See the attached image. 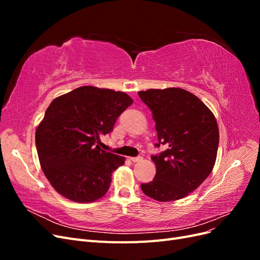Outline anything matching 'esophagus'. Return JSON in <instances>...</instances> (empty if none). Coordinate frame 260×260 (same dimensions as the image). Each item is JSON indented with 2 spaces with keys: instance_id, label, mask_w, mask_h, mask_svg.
I'll return each instance as SVG.
<instances>
[{
  "instance_id": "esophagus-1",
  "label": "esophagus",
  "mask_w": 260,
  "mask_h": 260,
  "mask_svg": "<svg viewBox=\"0 0 260 260\" xmlns=\"http://www.w3.org/2000/svg\"><path fill=\"white\" fill-rule=\"evenodd\" d=\"M130 160L133 162H138L140 160H142V157L141 156H137V157H130Z\"/></svg>"
}]
</instances>
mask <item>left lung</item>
I'll return each instance as SVG.
<instances>
[{
	"instance_id": "1",
	"label": "left lung",
	"mask_w": 260,
	"mask_h": 260,
	"mask_svg": "<svg viewBox=\"0 0 260 260\" xmlns=\"http://www.w3.org/2000/svg\"><path fill=\"white\" fill-rule=\"evenodd\" d=\"M138 94L153 113L158 137L155 146H166V151L151 157L156 175L141 188L159 202L183 199L215 166L219 144L216 118L198 96L183 89H149Z\"/></svg>"
}]
</instances>
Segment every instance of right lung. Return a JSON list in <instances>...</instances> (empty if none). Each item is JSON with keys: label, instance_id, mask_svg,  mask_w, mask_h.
<instances>
[{"label": "right lung", "instance_id": "1", "mask_svg": "<svg viewBox=\"0 0 260 260\" xmlns=\"http://www.w3.org/2000/svg\"><path fill=\"white\" fill-rule=\"evenodd\" d=\"M133 103L124 92L84 85L52 101L36 130L45 177L60 195L77 203L98 201L124 157L101 149L100 136L113 131Z\"/></svg>", "mask_w": 260, "mask_h": 260}]
</instances>
